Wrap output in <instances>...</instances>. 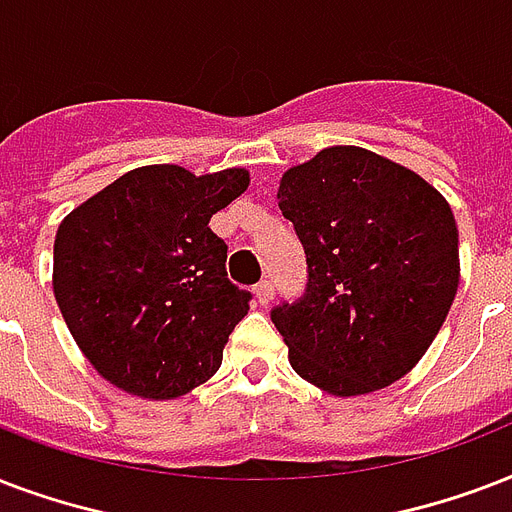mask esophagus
<instances>
[{
  "label": "esophagus",
  "mask_w": 512,
  "mask_h": 512,
  "mask_svg": "<svg viewBox=\"0 0 512 512\" xmlns=\"http://www.w3.org/2000/svg\"><path fill=\"white\" fill-rule=\"evenodd\" d=\"M253 293H256L259 304H269V301H272V296H275V283H272V280H261Z\"/></svg>",
  "instance_id": "1"
}]
</instances>
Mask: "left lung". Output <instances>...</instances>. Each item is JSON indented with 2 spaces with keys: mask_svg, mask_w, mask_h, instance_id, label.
I'll return each mask as SVG.
<instances>
[{
  "mask_svg": "<svg viewBox=\"0 0 512 512\" xmlns=\"http://www.w3.org/2000/svg\"><path fill=\"white\" fill-rule=\"evenodd\" d=\"M277 200L307 253L301 299L272 310L293 371L336 398L398 382L457 296L449 202L414 170L360 146H331L285 170Z\"/></svg>",
  "mask_w": 512,
  "mask_h": 512,
  "instance_id": "left-lung-1",
  "label": "left lung"
}]
</instances>
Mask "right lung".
I'll return each mask as SVG.
<instances>
[{
    "label": "right lung",
    "mask_w": 512,
    "mask_h": 512,
    "mask_svg": "<svg viewBox=\"0 0 512 512\" xmlns=\"http://www.w3.org/2000/svg\"><path fill=\"white\" fill-rule=\"evenodd\" d=\"M248 181L243 168L194 176L178 165H146L61 221L55 301L106 382L170 400L219 371L251 293L227 277V243L208 221Z\"/></svg>",
    "instance_id": "1"
}]
</instances>
